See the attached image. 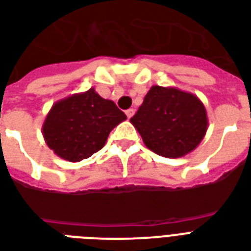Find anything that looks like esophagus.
<instances>
[{
  "instance_id": "esophagus-1",
  "label": "esophagus",
  "mask_w": 251,
  "mask_h": 251,
  "mask_svg": "<svg viewBox=\"0 0 251 251\" xmlns=\"http://www.w3.org/2000/svg\"><path fill=\"white\" fill-rule=\"evenodd\" d=\"M133 114H135V110H133V108H129V110L126 111V115H127L128 119H131L132 116H133Z\"/></svg>"
}]
</instances>
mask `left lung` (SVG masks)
<instances>
[{
  "label": "left lung",
  "mask_w": 251,
  "mask_h": 251,
  "mask_svg": "<svg viewBox=\"0 0 251 251\" xmlns=\"http://www.w3.org/2000/svg\"><path fill=\"white\" fill-rule=\"evenodd\" d=\"M131 123L148 149L158 156L179 158L191 153L204 139L208 116L196 95L154 85Z\"/></svg>",
  "instance_id": "1"
}]
</instances>
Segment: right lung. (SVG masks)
<instances>
[{
  "label": "right lung",
  "instance_id": "right-lung-1",
  "mask_svg": "<svg viewBox=\"0 0 251 251\" xmlns=\"http://www.w3.org/2000/svg\"><path fill=\"white\" fill-rule=\"evenodd\" d=\"M127 119L110 99L91 87L53 103L43 123L44 141L69 162L89 158L104 147L110 132Z\"/></svg>",
  "mask_w": 251,
  "mask_h": 251
}]
</instances>
